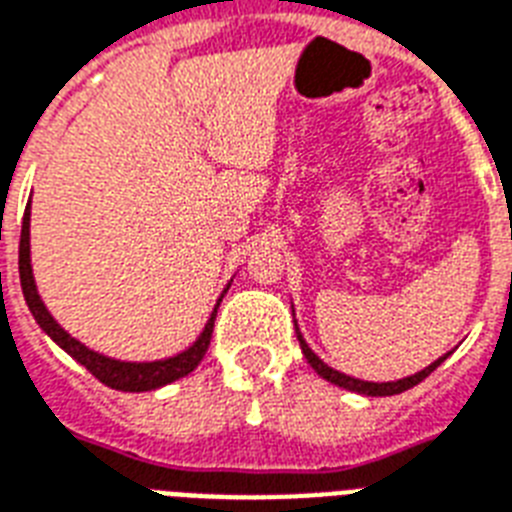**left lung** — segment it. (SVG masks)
<instances>
[{
    "label": "left lung",
    "mask_w": 512,
    "mask_h": 512,
    "mask_svg": "<svg viewBox=\"0 0 512 512\" xmlns=\"http://www.w3.org/2000/svg\"><path fill=\"white\" fill-rule=\"evenodd\" d=\"M296 335H298V343H301V351H304L306 362L314 367V372L320 375V378L330 380V383H335V386L346 388V391H354V394H365V396H394V394H402V391H407V388L418 386L420 380H425L428 375H431L436 367L444 362V359L452 354H444V357H439L436 362H431V365L425 367V370L415 372V375H410V378H402V380H388V383H372V380H359V378H351V375H343V372L333 370V367H327L325 362H322L317 354H314L312 349H309V343L304 341V335H301V330H298L296 325Z\"/></svg>",
    "instance_id": "left-lung-1"
}]
</instances>
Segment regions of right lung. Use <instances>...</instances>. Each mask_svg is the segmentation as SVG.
<instances>
[{"mask_svg":"<svg viewBox=\"0 0 512 512\" xmlns=\"http://www.w3.org/2000/svg\"><path fill=\"white\" fill-rule=\"evenodd\" d=\"M18 267H20V288H23V296H26V304L34 314V320L39 322L44 333L52 338V341L60 346L63 351H68L79 365L87 367L94 378L105 383V386L116 388V391H132V394H140V391H155V388L166 386V383H174V380L185 378L190 375L195 367L200 365V359L206 357L208 343H211V333H214V320H216V309L222 304L224 293L216 301L214 312L208 317L203 333L198 335V341L192 343L190 349H185L177 357L169 359H155V362H121V359H110L105 354H97L89 346H84L81 341H76L73 335H68L63 327L57 325L55 317L47 312L39 290H36L34 282V269H31V203L26 206V214H23V230H20V256H18Z\"/></svg>","mask_w":512,"mask_h":512,"instance_id":"right-lung-1","label":"right lung"}]
</instances>
